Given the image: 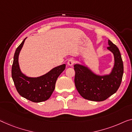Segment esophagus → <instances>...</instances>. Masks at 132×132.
<instances>
[{
  "label": "esophagus",
  "instance_id": "34e87169",
  "mask_svg": "<svg viewBox=\"0 0 132 132\" xmlns=\"http://www.w3.org/2000/svg\"><path fill=\"white\" fill-rule=\"evenodd\" d=\"M74 63H75V61L73 60V59H70L68 61V63H67V64H68V66H72L73 64H74Z\"/></svg>",
  "mask_w": 132,
  "mask_h": 132
}]
</instances>
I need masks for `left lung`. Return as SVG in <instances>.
<instances>
[{
    "label": "left lung",
    "instance_id": "1",
    "mask_svg": "<svg viewBox=\"0 0 132 132\" xmlns=\"http://www.w3.org/2000/svg\"><path fill=\"white\" fill-rule=\"evenodd\" d=\"M107 49L113 54L114 63L109 74L100 75L85 64L76 63L75 84L80 95L86 100L103 101L116 92L123 75V63L120 51L111 41Z\"/></svg>",
    "mask_w": 132,
    "mask_h": 132
}]
</instances>
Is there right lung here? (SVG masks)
<instances>
[{
	"mask_svg": "<svg viewBox=\"0 0 132 132\" xmlns=\"http://www.w3.org/2000/svg\"><path fill=\"white\" fill-rule=\"evenodd\" d=\"M26 38L15 51L12 67V78L19 95L31 101L40 103L46 101L52 95L56 80L65 69L66 64L55 67L38 77H30L23 73L19 66V56Z\"/></svg>",
	"mask_w": 132,
	"mask_h": 132,
	"instance_id": "right-lung-1",
	"label": "right lung"
}]
</instances>
